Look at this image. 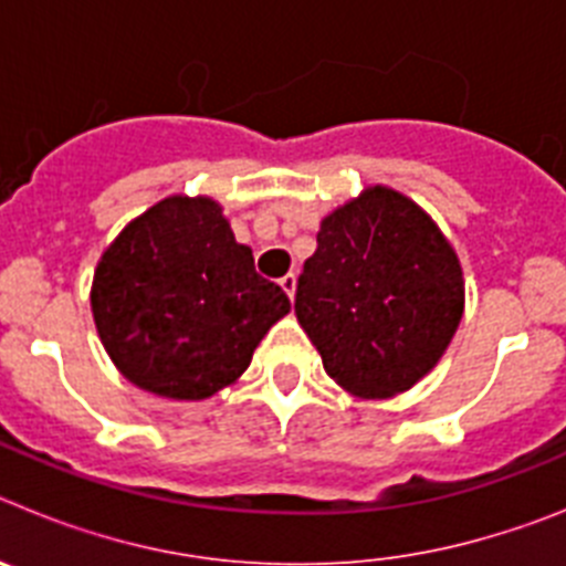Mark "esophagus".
<instances>
[{"label":"esophagus","mask_w":566,"mask_h":566,"mask_svg":"<svg viewBox=\"0 0 566 566\" xmlns=\"http://www.w3.org/2000/svg\"><path fill=\"white\" fill-rule=\"evenodd\" d=\"M280 286H283V292L294 300V292H297V274L289 272L286 277H280Z\"/></svg>","instance_id":"obj_1"}]
</instances>
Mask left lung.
Masks as SVG:
<instances>
[{"label": "left lung", "mask_w": 566, "mask_h": 566, "mask_svg": "<svg viewBox=\"0 0 566 566\" xmlns=\"http://www.w3.org/2000/svg\"><path fill=\"white\" fill-rule=\"evenodd\" d=\"M464 312L459 258L422 207L388 187L323 218L294 314L345 391L388 399L442 359Z\"/></svg>", "instance_id": "left-lung-1"}]
</instances>
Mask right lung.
<instances>
[{
    "label": "right lung",
    "instance_id": "1",
    "mask_svg": "<svg viewBox=\"0 0 566 566\" xmlns=\"http://www.w3.org/2000/svg\"><path fill=\"white\" fill-rule=\"evenodd\" d=\"M90 306L115 368L167 399H209L252 363L292 303L254 272L221 203L169 195L122 229L93 274Z\"/></svg>",
    "mask_w": 566,
    "mask_h": 566
}]
</instances>
